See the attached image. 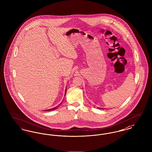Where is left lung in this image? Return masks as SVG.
Masks as SVG:
<instances>
[{"mask_svg":"<svg viewBox=\"0 0 152 152\" xmlns=\"http://www.w3.org/2000/svg\"><path fill=\"white\" fill-rule=\"evenodd\" d=\"M99 108V109H102V108Z\"/></svg>","mask_w":152,"mask_h":152,"instance_id":"obj_1","label":"left lung"}]
</instances>
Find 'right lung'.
Wrapping results in <instances>:
<instances>
[{
    "label": "right lung",
    "mask_w": 152,
    "mask_h": 152,
    "mask_svg": "<svg viewBox=\"0 0 152 152\" xmlns=\"http://www.w3.org/2000/svg\"><path fill=\"white\" fill-rule=\"evenodd\" d=\"M66 94V90L65 91V94ZM61 105V104H60ZM58 105V106H59ZM58 108V107H55V108H52V109H50V110H45V111H52V110H56V108Z\"/></svg>",
    "instance_id": "right-lung-1"
}]
</instances>
